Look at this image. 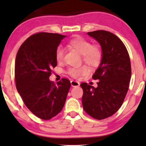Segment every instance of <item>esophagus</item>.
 <instances>
[{
    "label": "esophagus",
    "mask_w": 146,
    "mask_h": 146,
    "mask_svg": "<svg viewBox=\"0 0 146 146\" xmlns=\"http://www.w3.org/2000/svg\"><path fill=\"white\" fill-rule=\"evenodd\" d=\"M71 86L72 87H78L80 86V82L76 80H72L71 81Z\"/></svg>",
    "instance_id": "esophagus-1"
}]
</instances>
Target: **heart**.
I'll list each match as a JSON object with an SVG mask.
<instances>
[{
    "instance_id": "obj_1",
    "label": "heart",
    "mask_w": 146,
    "mask_h": 146,
    "mask_svg": "<svg viewBox=\"0 0 146 146\" xmlns=\"http://www.w3.org/2000/svg\"><path fill=\"white\" fill-rule=\"evenodd\" d=\"M68 46L75 50L82 56L84 62L90 66L96 68L98 66L102 58V52L98 46L92 45L90 42L82 37L77 36L68 42ZM55 57L58 62L62 61L64 58V50L58 46L56 50ZM89 68L83 66L80 68H70L68 70V73L72 77L78 78L81 76L89 73Z\"/></svg>"
}]
</instances>
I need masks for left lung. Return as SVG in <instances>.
Returning <instances> with one entry per match:
<instances>
[{
    "instance_id": "left-lung-1",
    "label": "left lung",
    "mask_w": 146,
    "mask_h": 146,
    "mask_svg": "<svg viewBox=\"0 0 146 146\" xmlns=\"http://www.w3.org/2000/svg\"><path fill=\"white\" fill-rule=\"evenodd\" d=\"M87 34L100 44L102 58L92 76L99 80L98 86L80 84L82 106L90 116L103 119L114 114L123 102L131 75L130 60L125 45L113 33L96 31Z\"/></svg>"
}]
</instances>
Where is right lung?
Masks as SVG:
<instances>
[{
  "label": "right lung",
  "instance_id": "1",
  "mask_svg": "<svg viewBox=\"0 0 146 146\" xmlns=\"http://www.w3.org/2000/svg\"><path fill=\"white\" fill-rule=\"evenodd\" d=\"M66 36L39 33L21 46L15 60L16 86L28 108L39 118L51 119L64 106L71 84L62 78L56 84L49 80L57 65L56 50Z\"/></svg>",
  "mask_w": 146,
  "mask_h": 146
}]
</instances>
